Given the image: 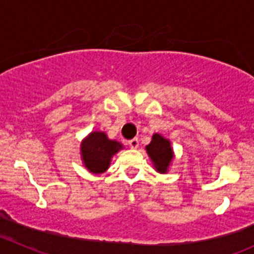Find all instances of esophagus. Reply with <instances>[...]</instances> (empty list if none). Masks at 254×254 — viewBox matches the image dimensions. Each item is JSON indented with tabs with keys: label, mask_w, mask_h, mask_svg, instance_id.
I'll list each match as a JSON object with an SVG mask.
<instances>
[{
	"label": "esophagus",
	"mask_w": 254,
	"mask_h": 254,
	"mask_svg": "<svg viewBox=\"0 0 254 254\" xmlns=\"http://www.w3.org/2000/svg\"><path fill=\"white\" fill-rule=\"evenodd\" d=\"M129 146L131 147V149H137V147H139V140L137 139L129 140Z\"/></svg>",
	"instance_id": "1"
}]
</instances>
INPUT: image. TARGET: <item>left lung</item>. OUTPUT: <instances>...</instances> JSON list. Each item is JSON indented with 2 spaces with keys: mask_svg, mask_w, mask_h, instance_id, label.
Segmentation results:
<instances>
[{
  "mask_svg": "<svg viewBox=\"0 0 254 254\" xmlns=\"http://www.w3.org/2000/svg\"><path fill=\"white\" fill-rule=\"evenodd\" d=\"M145 149L154 165V169L160 174H166L175 157L171 141L159 132H155L150 144Z\"/></svg>",
  "mask_w": 254,
  "mask_h": 254,
  "instance_id": "obj_1",
  "label": "left lung"
}]
</instances>
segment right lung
Wrapping results in <instances>:
<instances>
[{
    "mask_svg": "<svg viewBox=\"0 0 254 254\" xmlns=\"http://www.w3.org/2000/svg\"><path fill=\"white\" fill-rule=\"evenodd\" d=\"M123 147V144L109 139L104 131H92L80 142V157L88 171L103 174L109 169L112 157Z\"/></svg>",
    "mask_w": 254,
    "mask_h": 254,
    "instance_id": "add662e5",
    "label": "right lung"
}]
</instances>
